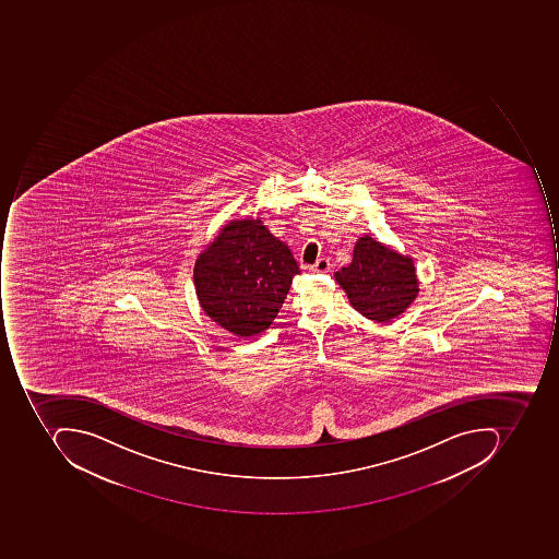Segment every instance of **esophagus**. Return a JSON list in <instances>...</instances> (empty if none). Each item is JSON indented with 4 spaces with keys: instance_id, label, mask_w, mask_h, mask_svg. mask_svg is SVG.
<instances>
[{
    "instance_id": "1",
    "label": "esophagus",
    "mask_w": 559,
    "mask_h": 559,
    "mask_svg": "<svg viewBox=\"0 0 559 559\" xmlns=\"http://www.w3.org/2000/svg\"><path fill=\"white\" fill-rule=\"evenodd\" d=\"M331 260L324 259V257H322V259H319L318 262L312 265V272H321V274H325V272L331 271Z\"/></svg>"
}]
</instances>
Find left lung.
Returning a JSON list of instances; mask_svg holds the SVG:
<instances>
[{"label": "left lung", "instance_id": "1", "mask_svg": "<svg viewBox=\"0 0 559 559\" xmlns=\"http://www.w3.org/2000/svg\"><path fill=\"white\" fill-rule=\"evenodd\" d=\"M354 309L377 322L405 312L418 293L412 259L386 249L374 238H359L353 262L334 274Z\"/></svg>", "mask_w": 559, "mask_h": 559}]
</instances>
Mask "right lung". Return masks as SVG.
<instances>
[{
  "label": "right lung",
  "instance_id": "right-lung-1",
  "mask_svg": "<svg viewBox=\"0 0 559 559\" xmlns=\"http://www.w3.org/2000/svg\"><path fill=\"white\" fill-rule=\"evenodd\" d=\"M299 274L284 241L260 219H240L223 228L201 253L194 266V287L213 321L247 337L272 324Z\"/></svg>",
  "mask_w": 559,
  "mask_h": 559
}]
</instances>
